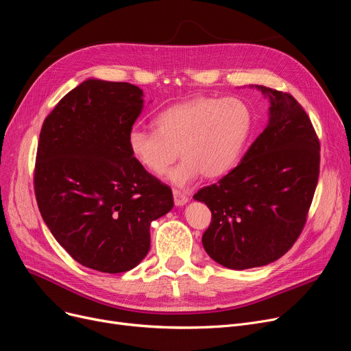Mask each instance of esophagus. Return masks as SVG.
<instances>
[{
	"mask_svg": "<svg viewBox=\"0 0 351 351\" xmlns=\"http://www.w3.org/2000/svg\"><path fill=\"white\" fill-rule=\"evenodd\" d=\"M172 192H173V201H175V205H176V206H184V205L189 201V197H188L186 193L180 192V191H178V189H173Z\"/></svg>",
	"mask_w": 351,
	"mask_h": 351,
	"instance_id": "34e87169",
	"label": "esophagus"
}]
</instances>
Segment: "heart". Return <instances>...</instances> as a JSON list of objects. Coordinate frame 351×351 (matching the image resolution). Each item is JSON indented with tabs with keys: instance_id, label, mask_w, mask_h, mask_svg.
Masks as SVG:
<instances>
[{
	"instance_id": "obj_1",
	"label": "heart",
	"mask_w": 351,
	"mask_h": 351,
	"mask_svg": "<svg viewBox=\"0 0 351 351\" xmlns=\"http://www.w3.org/2000/svg\"><path fill=\"white\" fill-rule=\"evenodd\" d=\"M154 126L129 132L130 155L143 171L160 175L179 149L184 159L167 178L184 186L201 173L213 179L232 169L248 141L252 112L239 97L196 96L159 112Z\"/></svg>"
}]
</instances>
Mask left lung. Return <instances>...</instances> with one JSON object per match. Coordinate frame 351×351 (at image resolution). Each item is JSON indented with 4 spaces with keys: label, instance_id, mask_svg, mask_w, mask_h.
<instances>
[{
    "label": "left lung",
    "instance_id": "1",
    "mask_svg": "<svg viewBox=\"0 0 351 351\" xmlns=\"http://www.w3.org/2000/svg\"><path fill=\"white\" fill-rule=\"evenodd\" d=\"M255 87L271 103L267 128L230 173L193 195L212 213L205 251L231 269L267 265L294 245L319 173V142L306 110L291 95Z\"/></svg>",
    "mask_w": 351,
    "mask_h": 351
}]
</instances>
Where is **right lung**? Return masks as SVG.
Segmentation results:
<instances>
[{"mask_svg":"<svg viewBox=\"0 0 351 351\" xmlns=\"http://www.w3.org/2000/svg\"><path fill=\"white\" fill-rule=\"evenodd\" d=\"M143 91L88 79L45 117L34 192L53 237L77 263L108 274L138 265L150 248V223L173 208L171 188L132 158L128 134Z\"/></svg>","mask_w":351,"mask_h":351,"instance_id":"obj_1","label":"right lung"}]
</instances>
